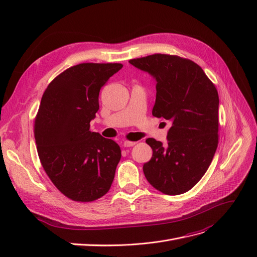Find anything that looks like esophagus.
I'll return each instance as SVG.
<instances>
[{
	"label": "esophagus",
	"mask_w": 257,
	"mask_h": 257,
	"mask_svg": "<svg viewBox=\"0 0 257 257\" xmlns=\"http://www.w3.org/2000/svg\"><path fill=\"white\" fill-rule=\"evenodd\" d=\"M135 145H136L135 142H128V141H126V142L123 143V147H125V148L133 147V146H135Z\"/></svg>",
	"instance_id": "obj_1"
}]
</instances>
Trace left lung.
Masks as SVG:
<instances>
[{"instance_id":"left-lung-1","label":"left lung","mask_w":257,"mask_h":257,"mask_svg":"<svg viewBox=\"0 0 257 257\" xmlns=\"http://www.w3.org/2000/svg\"><path fill=\"white\" fill-rule=\"evenodd\" d=\"M130 63L157 81L152 114L172 122L167 146L154 138L151 160L144 164L147 180L167 195L190 191L210 166L219 144V94L198 64L172 54L155 53Z\"/></svg>"}]
</instances>
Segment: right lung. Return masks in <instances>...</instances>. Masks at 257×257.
<instances>
[{"instance_id":"add662e5","label":"right lung","mask_w":257,"mask_h":257,"mask_svg":"<svg viewBox=\"0 0 257 257\" xmlns=\"http://www.w3.org/2000/svg\"><path fill=\"white\" fill-rule=\"evenodd\" d=\"M121 63H81L58 75L45 90L34 122L42 166L67 198L89 203L109 191L121 149L90 131L99 90Z\"/></svg>"}]
</instances>
